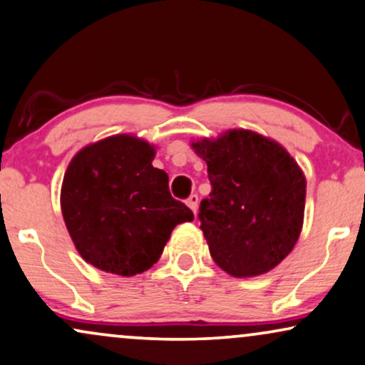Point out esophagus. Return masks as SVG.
<instances>
[{
    "mask_svg": "<svg viewBox=\"0 0 365 365\" xmlns=\"http://www.w3.org/2000/svg\"><path fill=\"white\" fill-rule=\"evenodd\" d=\"M187 206H190V208L192 210V213L196 215V211H197V195H191L190 197H187Z\"/></svg>",
    "mask_w": 365,
    "mask_h": 365,
    "instance_id": "obj_1",
    "label": "esophagus"
}]
</instances>
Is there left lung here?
<instances>
[{
  "label": "left lung",
  "instance_id": "obj_1",
  "mask_svg": "<svg viewBox=\"0 0 365 365\" xmlns=\"http://www.w3.org/2000/svg\"><path fill=\"white\" fill-rule=\"evenodd\" d=\"M208 165L211 192L200 205L210 254L233 277L269 272L298 242L307 179L277 142L228 130L191 143Z\"/></svg>",
  "mask_w": 365,
  "mask_h": 365
}]
</instances>
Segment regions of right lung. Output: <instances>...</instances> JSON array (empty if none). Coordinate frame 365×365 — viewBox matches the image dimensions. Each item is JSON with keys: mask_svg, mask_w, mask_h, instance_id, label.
I'll list each match as a JSON object with an SVG mask.
<instances>
[{"mask_svg": "<svg viewBox=\"0 0 365 365\" xmlns=\"http://www.w3.org/2000/svg\"><path fill=\"white\" fill-rule=\"evenodd\" d=\"M155 148L113 135L81 148L61 190L66 227L81 257L118 276L150 269L175 225L195 215L169 192V175L152 165Z\"/></svg>", "mask_w": 365, "mask_h": 365, "instance_id": "add662e5", "label": "right lung"}]
</instances>
